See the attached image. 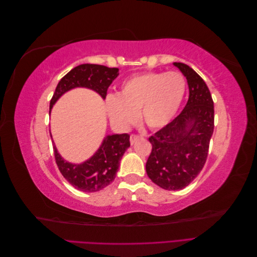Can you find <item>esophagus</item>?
Segmentation results:
<instances>
[{"mask_svg":"<svg viewBox=\"0 0 257 257\" xmlns=\"http://www.w3.org/2000/svg\"><path fill=\"white\" fill-rule=\"evenodd\" d=\"M141 138H143V136L142 135H137V134H132L131 135V137H130V142H131V144L132 145H134L138 139H141Z\"/></svg>","mask_w":257,"mask_h":257,"instance_id":"obj_1","label":"esophagus"}]
</instances>
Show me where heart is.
<instances>
[{
  "label": "heart",
  "instance_id": "obj_1",
  "mask_svg": "<svg viewBox=\"0 0 257 257\" xmlns=\"http://www.w3.org/2000/svg\"><path fill=\"white\" fill-rule=\"evenodd\" d=\"M186 91V80L179 72H149L132 76L121 84L119 95L105 99L106 112L113 125L127 128L138 120L147 126L162 128L174 119Z\"/></svg>",
  "mask_w": 257,
  "mask_h": 257
}]
</instances>
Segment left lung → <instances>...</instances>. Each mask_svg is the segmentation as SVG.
<instances>
[{
	"label": "left lung",
	"mask_w": 257,
	"mask_h": 257,
	"mask_svg": "<svg viewBox=\"0 0 257 257\" xmlns=\"http://www.w3.org/2000/svg\"><path fill=\"white\" fill-rule=\"evenodd\" d=\"M188 80L190 95L181 113L149 137L152 151L146 172L168 191L182 190L203 169L214 128V107L203 78L184 63L175 62Z\"/></svg>",
	"instance_id": "obj_1"
}]
</instances>
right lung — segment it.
<instances>
[{
	"label": "right lung",
	"instance_id": "1",
	"mask_svg": "<svg viewBox=\"0 0 257 257\" xmlns=\"http://www.w3.org/2000/svg\"><path fill=\"white\" fill-rule=\"evenodd\" d=\"M118 72L119 68L97 64H81L74 67L59 81L50 100V110L65 92L74 88L91 89L105 98L109 85L119 76ZM130 146L128 134L108 135L94 155L81 164H72L62 159L54 144L53 152L62 176L75 189L92 193L106 188L114 180L120 161Z\"/></svg>",
	"mask_w": 257,
	"mask_h": 257
}]
</instances>
